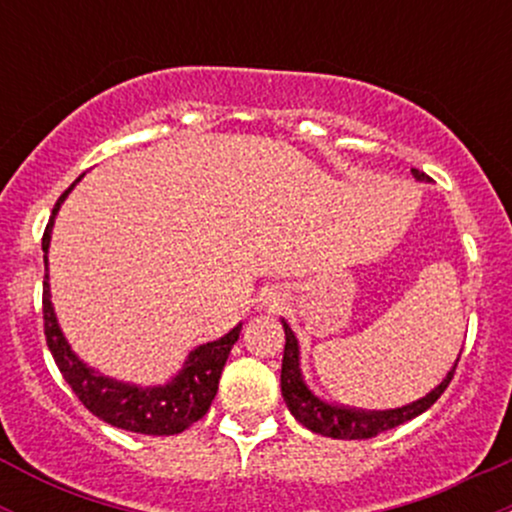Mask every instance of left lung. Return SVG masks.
<instances>
[{"label": "left lung", "mask_w": 512, "mask_h": 512, "mask_svg": "<svg viewBox=\"0 0 512 512\" xmlns=\"http://www.w3.org/2000/svg\"><path fill=\"white\" fill-rule=\"evenodd\" d=\"M411 175L416 180L424 182L428 180V175L421 173V170L411 168ZM281 325H284V334H286V346H284V361H281V395H284L286 407L296 421L308 428V431L320 433V436L327 438H339V440H363V438H373L378 433L390 431L404 421H411L414 416L424 414V411L436 404V399L443 395L445 387L450 385L452 375H455L457 361L452 363V368L448 370L440 385L433 387L426 397L416 399V402L404 404V407L397 409H356V407H344V404H332L327 399L317 397L313 390H310L308 383L303 378L301 370V346H298V339L293 330L289 327V322L281 317ZM462 354V351H460Z\"/></svg>", "instance_id": "obj_1"}]
</instances>
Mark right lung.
Returning a JSON list of instances; mask_svg holds the SVG:
<instances>
[{
	"label": "right lung",
	"mask_w": 512,
	"mask_h": 512,
	"mask_svg": "<svg viewBox=\"0 0 512 512\" xmlns=\"http://www.w3.org/2000/svg\"><path fill=\"white\" fill-rule=\"evenodd\" d=\"M72 187L57 199L48 228H45V267H48V250L55 216L64 199L72 192ZM43 320L50 354L55 358L62 378L72 387L74 395L81 399V404L93 416L103 419L105 424L129 433H144V436H175V433H182L207 414L216 397V390H219V378L223 366H226V358L231 354L233 344L238 342L240 330H243V322H238L231 332L223 334L216 342L199 344L195 351L187 354L178 375L170 378L166 385L142 387L134 383H122V380L98 373L96 368H91L74 354L67 337H64L60 322H57L55 308H52L48 269H45L43 281Z\"/></svg>",
	"instance_id": "1"
}]
</instances>
